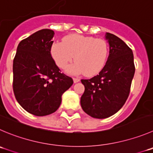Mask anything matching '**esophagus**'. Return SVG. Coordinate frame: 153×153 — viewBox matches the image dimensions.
<instances>
[{"label":"esophagus","instance_id":"1","mask_svg":"<svg viewBox=\"0 0 153 153\" xmlns=\"http://www.w3.org/2000/svg\"><path fill=\"white\" fill-rule=\"evenodd\" d=\"M73 79H74V83H76V82H78L79 80H80V79H79V78H77V77H74V78H73Z\"/></svg>","mask_w":153,"mask_h":153}]
</instances>
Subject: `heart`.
<instances>
[{
  "label": "heart",
  "instance_id": "1",
  "mask_svg": "<svg viewBox=\"0 0 153 153\" xmlns=\"http://www.w3.org/2000/svg\"><path fill=\"white\" fill-rule=\"evenodd\" d=\"M52 59L59 68H66L75 56L76 62L67 68L74 75L85 74L94 76L102 71L109 56V46L105 40L91 36L71 34L62 41H55L50 46Z\"/></svg>",
  "mask_w": 153,
  "mask_h": 153
}]
</instances>
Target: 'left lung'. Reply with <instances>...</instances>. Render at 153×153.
Returning <instances> with one entry per match:
<instances>
[{
  "label": "left lung",
  "mask_w": 153,
  "mask_h": 153,
  "mask_svg": "<svg viewBox=\"0 0 153 153\" xmlns=\"http://www.w3.org/2000/svg\"><path fill=\"white\" fill-rule=\"evenodd\" d=\"M110 46L107 63L99 74L81 79L85 91L81 97L82 110L96 119L113 116L123 107L130 93L135 72L132 50L116 35L107 33Z\"/></svg>",
  "instance_id": "left-lung-1"
}]
</instances>
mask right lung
<instances>
[{"instance_id":"right-lung-1","label":"right lung","mask_w":153,"mask_h":153,"mask_svg":"<svg viewBox=\"0 0 153 153\" xmlns=\"http://www.w3.org/2000/svg\"><path fill=\"white\" fill-rule=\"evenodd\" d=\"M54 31L42 29L22 40L13 65L16 99L28 113L43 116L56 112L62 95L74 83L62 74L50 54Z\"/></svg>"}]
</instances>
